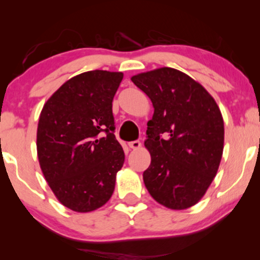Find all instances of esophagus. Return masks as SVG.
Here are the masks:
<instances>
[{
  "instance_id": "34e87169",
  "label": "esophagus",
  "mask_w": 260,
  "mask_h": 260,
  "mask_svg": "<svg viewBox=\"0 0 260 260\" xmlns=\"http://www.w3.org/2000/svg\"><path fill=\"white\" fill-rule=\"evenodd\" d=\"M128 145H129L131 149H139L142 147V143H140L139 140H133V142L128 143Z\"/></svg>"
}]
</instances>
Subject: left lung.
Wrapping results in <instances>:
<instances>
[{
    "label": "left lung",
    "mask_w": 260,
    "mask_h": 260,
    "mask_svg": "<svg viewBox=\"0 0 260 260\" xmlns=\"http://www.w3.org/2000/svg\"><path fill=\"white\" fill-rule=\"evenodd\" d=\"M154 106L145 148L151 156L143 180L150 196L175 210L203 198L216 176L223 150L219 106L186 73L162 67L133 76Z\"/></svg>",
    "instance_id": "left-lung-1"
}]
</instances>
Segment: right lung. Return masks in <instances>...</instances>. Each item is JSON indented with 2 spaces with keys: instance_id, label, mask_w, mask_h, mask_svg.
I'll return each mask as SVG.
<instances>
[{
  "instance_id": "1",
  "label": "right lung",
  "mask_w": 260,
  "mask_h": 260,
  "mask_svg": "<svg viewBox=\"0 0 260 260\" xmlns=\"http://www.w3.org/2000/svg\"><path fill=\"white\" fill-rule=\"evenodd\" d=\"M123 73L89 71L46 101L37 133L41 171L59 203L89 213L111 198L124 153L116 140L112 100Z\"/></svg>"
}]
</instances>
